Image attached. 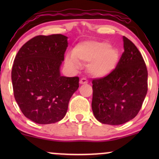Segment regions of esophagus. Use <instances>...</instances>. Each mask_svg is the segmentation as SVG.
<instances>
[{
    "label": "esophagus",
    "instance_id": "1",
    "mask_svg": "<svg viewBox=\"0 0 159 159\" xmlns=\"http://www.w3.org/2000/svg\"><path fill=\"white\" fill-rule=\"evenodd\" d=\"M80 84H85L88 83V80H87L85 78H82V79L80 80Z\"/></svg>",
    "mask_w": 159,
    "mask_h": 159
}]
</instances>
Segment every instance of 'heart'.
<instances>
[{
  "mask_svg": "<svg viewBox=\"0 0 159 159\" xmlns=\"http://www.w3.org/2000/svg\"><path fill=\"white\" fill-rule=\"evenodd\" d=\"M120 59V53L116 48L106 42L95 40L82 41L77 44L71 56H66L68 66L78 68L80 63L87 64L88 71L93 77L102 78L114 72Z\"/></svg>",
  "mask_w": 159,
  "mask_h": 159,
  "instance_id": "1",
  "label": "heart"
}]
</instances>
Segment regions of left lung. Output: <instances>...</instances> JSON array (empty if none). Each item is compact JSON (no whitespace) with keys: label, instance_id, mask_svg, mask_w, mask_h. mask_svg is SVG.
<instances>
[{"label":"left lung","instance_id":"obj_1","mask_svg":"<svg viewBox=\"0 0 159 159\" xmlns=\"http://www.w3.org/2000/svg\"><path fill=\"white\" fill-rule=\"evenodd\" d=\"M124 53L108 77L93 80L92 109L101 123L119 125L134 119L148 91V71L143 56L123 36Z\"/></svg>","mask_w":159,"mask_h":159}]
</instances>
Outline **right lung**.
Returning <instances> with one entry per match:
<instances>
[{"instance_id": "1", "label": "right lung", "mask_w": 159, "mask_h": 159, "mask_svg": "<svg viewBox=\"0 0 159 159\" xmlns=\"http://www.w3.org/2000/svg\"><path fill=\"white\" fill-rule=\"evenodd\" d=\"M67 38L61 34L36 36L15 57L11 71L15 100L23 114L40 125L61 120L79 88V77L60 73Z\"/></svg>"}]
</instances>
